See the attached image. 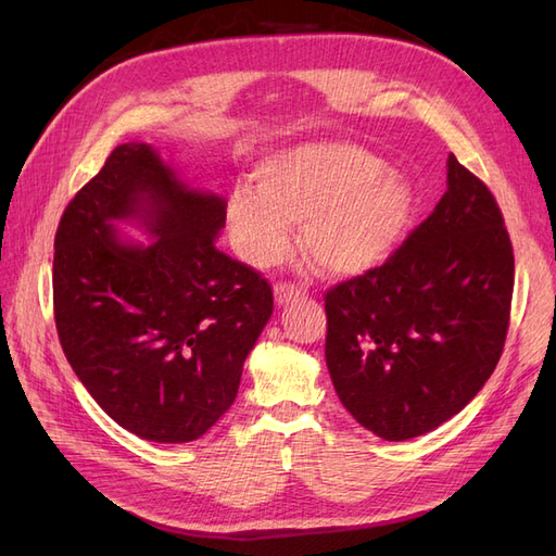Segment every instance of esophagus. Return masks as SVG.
<instances>
[{
	"label": "esophagus",
	"mask_w": 556,
	"mask_h": 556,
	"mask_svg": "<svg viewBox=\"0 0 556 556\" xmlns=\"http://www.w3.org/2000/svg\"><path fill=\"white\" fill-rule=\"evenodd\" d=\"M274 294H276L278 304L282 306V304H290V301H296V299L304 296V290H301L299 285H294V282H276Z\"/></svg>",
	"instance_id": "1"
}]
</instances>
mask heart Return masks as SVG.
<instances>
[{
    "label": "heart",
    "mask_w": 556,
    "mask_h": 556,
    "mask_svg": "<svg viewBox=\"0 0 556 556\" xmlns=\"http://www.w3.org/2000/svg\"><path fill=\"white\" fill-rule=\"evenodd\" d=\"M255 182L231 190L227 225L237 255L257 268L288 255L301 223L299 243L319 271L362 276L390 257L415 208L410 180L348 141L280 150L257 164Z\"/></svg>",
    "instance_id": "obj_1"
}]
</instances>
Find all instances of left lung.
Listing matches in <instances>:
<instances>
[{
    "instance_id": "8db88e82",
    "label": "left lung",
    "mask_w": 556,
    "mask_h": 556,
    "mask_svg": "<svg viewBox=\"0 0 556 556\" xmlns=\"http://www.w3.org/2000/svg\"><path fill=\"white\" fill-rule=\"evenodd\" d=\"M515 257L490 188L447 157V192L382 266L327 292L325 357L343 406L384 441L457 415L490 380Z\"/></svg>"
}]
</instances>
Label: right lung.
Instances as JSON below:
<instances>
[{
	"instance_id": "add662e5",
	"label": "right lung",
	"mask_w": 556,
	"mask_h": 556,
	"mask_svg": "<svg viewBox=\"0 0 556 556\" xmlns=\"http://www.w3.org/2000/svg\"><path fill=\"white\" fill-rule=\"evenodd\" d=\"M227 204L185 185L148 143H123L64 208L53 308L66 359L102 410L155 443L204 435L237 399L274 313L266 278L215 248ZM115 219L154 237L125 242Z\"/></svg>"
}]
</instances>
